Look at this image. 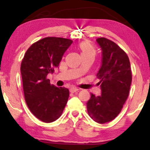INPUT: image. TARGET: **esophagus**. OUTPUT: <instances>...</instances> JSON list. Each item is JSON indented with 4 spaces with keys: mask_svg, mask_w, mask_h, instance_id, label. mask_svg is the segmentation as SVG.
Returning <instances> with one entry per match:
<instances>
[{
    "mask_svg": "<svg viewBox=\"0 0 150 150\" xmlns=\"http://www.w3.org/2000/svg\"><path fill=\"white\" fill-rule=\"evenodd\" d=\"M79 89L77 88V87H70V92H71V93H74V92H77V91H78Z\"/></svg>",
    "mask_w": 150,
    "mask_h": 150,
    "instance_id": "obj_1",
    "label": "esophagus"
}]
</instances>
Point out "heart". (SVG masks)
<instances>
[{"label": "heart", "mask_w": 150, "mask_h": 150, "mask_svg": "<svg viewBox=\"0 0 150 150\" xmlns=\"http://www.w3.org/2000/svg\"><path fill=\"white\" fill-rule=\"evenodd\" d=\"M82 54H95V50L92 45L87 42H82L80 45Z\"/></svg>", "instance_id": "heart-1"}]
</instances>
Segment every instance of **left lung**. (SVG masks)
Wrapping results in <instances>:
<instances>
[{"mask_svg": "<svg viewBox=\"0 0 150 150\" xmlns=\"http://www.w3.org/2000/svg\"><path fill=\"white\" fill-rule=\"evenodd\" d=\"M97 42L102 52V64L97 75L101 94H91L87 108L91 118L105 123L121 111L129 95L132 72L128 55L119 46L104 37L98 38Z\"/></svg>", "mask_w": 150, "mask_h": 150, "instance_id": "left-lung-1", "label": "left lung"}]
</instances>
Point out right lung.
Masks as SVG:
<instances>
[{
	"label": "right lung",
	"mask_w": 150,
	"mask_h": 150,
	"mask_svg": "<svg viewBox=\"0 0 150 150\" xmlns=\"http://www.w3.org/2000/svg\"><path fill=\"white\" fill-rule=\"evenodd\" d=\"M73 41L61 37L43 38L32 44L21 63L24 95L27 106L38 119L51 123L62 115L69 90L55 87L46 78L58 68Z\"/></svg>",
	"instance_id": "obj_1"
}]
</instances>
